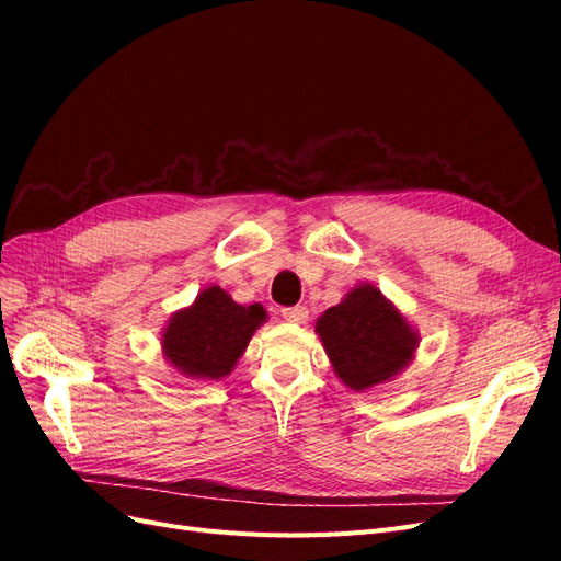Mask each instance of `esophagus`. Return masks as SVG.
Masks as SVG:
<instances>
[{"label": "esophagus", "instance_id": "obj_1", "mask_svg": "<svg viewBox=\"0 0 561 561\" xmlns=\"http://www.w3.org/2000/svg\"><path fill=\"white\" fill-rule=\"evenodd\" d=\"M280 316H283L287 322H307L309 309H307V307H290V309H283Z\"/></svg>", "mask_w": 561, "mask_h": 561}]
</instances>
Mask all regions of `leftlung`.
Wrapping results in <instances>:
<instances>
[{"label":"left lung","mask_w":561,"mask_h":561,"mask_svg":"<svg viewBox=\"0 0 561 561\" xmlns=\"http://www.w3.org/2000/svg\"><path fill=\"white\" fill-rule=\"evenodd\" d=\"M334 375L353 390L396 379L414 360L419 332L377 285L363 283L316 320Z\"/></svg>","instance_id":"1"}]
</instances>
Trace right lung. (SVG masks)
Returning <instances> with one entry per match:
<instances>
[{"label":"right lung","mask_w":561,"mask_h":561,"mask_svg":"<svg viewBox=\"0 0 561 561\" xmlns=\"http://www.w3.org/2000/svg\"><path fill=\"white\" fill-rule=\"evenodd\" d=\"M264 320L262 304L243 307L219 285H208L194 304L165 322L161 332L163 358L186 379H222L231 375Z\"/></svg>","instance_id":"1"}]
</instances>
